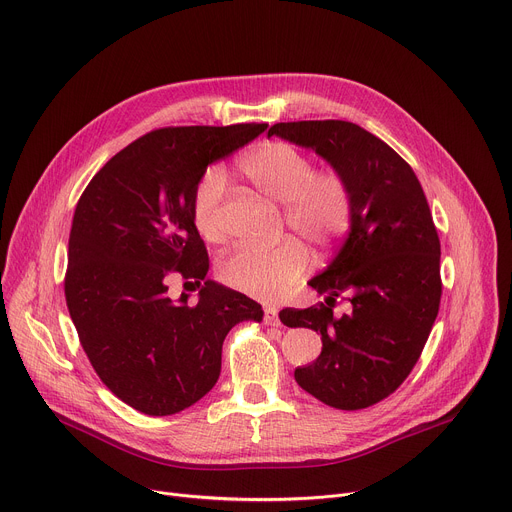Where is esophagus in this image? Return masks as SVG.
<instances>
[{"label": "esophagus", "mask_w": 512, "mask_h": 512, "mask_svg": "<svg viewBox=\"0 0 512 512\" xmlns=\"http://www.w3.org/2000/svg\"><path fill=\"white\" fill-rule=\"evenodd\" d=\"M264 323L266 325H280V319H278V311L274 307H264Z\"/></svg>", "instance_id": "obj_1"}]
</instances>
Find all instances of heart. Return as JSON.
<instances>
[{"label":"heart","instance_id":"obj_1","mask_svg":"<svg viewBox=\"0 0 512 512\" xmlns=\"http://www.w3.org/2000/svg\"><path fill=\"white\" fill-rule=\"evenodd\" d=\"M240 170L266 197L285 203V219L313 246L325 248L348 234L354 219L350 183L333 168L315 170L311 156L289 142H266L240 160ZM227 189L221 166H209L201 175L191 203L199 234L221 238L219 209ZM309 268V252L297 238L272 248L240 246L219 262V278L227 287L258 299H276L289 293Z\"/></svg>","mask_w":512,"mask_h":512}]
</instances>
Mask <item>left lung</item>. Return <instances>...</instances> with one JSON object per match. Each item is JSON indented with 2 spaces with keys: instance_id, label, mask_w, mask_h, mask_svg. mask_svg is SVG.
<instances>
[{
  "instance_id": "8db88e82",
  "label": "left lung",
  "mask_w": 512,
  "mask_h": 512,
  "mask_svg": "<svg viewBox=\"0 0 512 512\" xmlns=\"http://www.w3.org/2000/svg\"><path fill=\"white\" fill-rule=\"evenodd\" d=\"M313 148L350 183L354 219L333 262L309 285L325 303L282 309L289 327L321 333V356L295 370L321 403L358 411L399 388L417 364L441 301V246L413 168L386 142L342 120L280 122L268 130ZM346 294L350 314L332 315Z\"/></svg>"
}]
</instances>
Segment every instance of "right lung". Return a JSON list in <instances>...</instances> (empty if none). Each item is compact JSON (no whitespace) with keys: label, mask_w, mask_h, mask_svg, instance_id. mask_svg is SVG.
<instances>
[{"label":"right lung","mask_w":512,"mask_h":512,"mask_svg":"<svg viewBox=\"0 0 512 512\" xmlns=\"http://www.w3.org/2000/svg\"><path fill=\"white\" fill-rule=\"evenodd\" d=\"M268 124L160 128L120 150L83 191L71 225L65 297L101 382L132 409L175 415L215 386L223 339L262 321L246 295L205 280L207 248L191 203L207 166ZM179 271L200 285L197 306L170 300Z\"/></svg>","instance_id":"right-lung-1"}]
</instances>
